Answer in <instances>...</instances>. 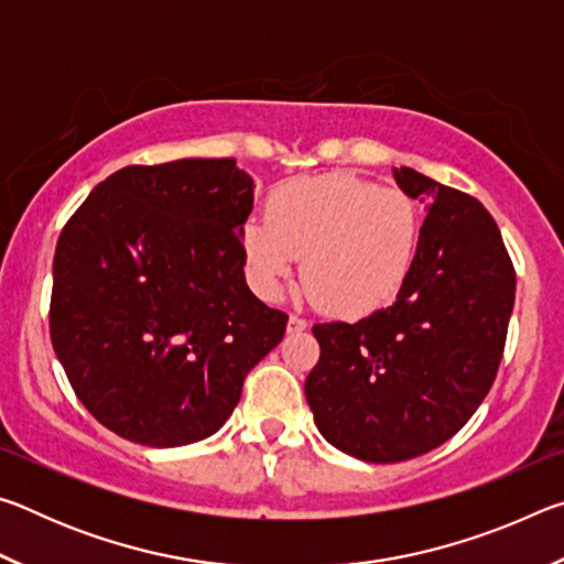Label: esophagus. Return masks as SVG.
<instances>
[{"label": "esophagus", "mask_w": 564, "mask_h": 564, "mask_svg": "<svg viewBox=\"0 0 564 564\" xmlns=\"http://www.w3.org/2000/svg\"><path fill=\"white\" fill-rule=\"evenodd\" d=\"M308 328V321H303L301 316H289V333H301Z\"/></svg>", "instance_id": "34e87169"}]
</instances>
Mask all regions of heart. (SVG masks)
Returning <instances> with one entry per match:
<instances>
[{
  "label": "heart",
  "instance_id": "heart-1",
  "mask_svg": "<svg viewBox=\"0 0 564 564\" xmlns=\"http://www.w3.org/2000/svg\"><path fill=\"white\" fill-rule=\"evenodd\" d=\"M238 243L248 281L263 299H279L303 256L311 299L333 316L360 318L388 305L408 281L420 212L403 191L333 171L275 188L265 218H246Z\"/></svg>",
  "mask_w": 564,
  "mask_h": 564
}]
</instances>
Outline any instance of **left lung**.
Segmentation results:
<instances>
[{
  "instance_id": "obj_1",
  "label": "left lung",
  "mask_w": 564,
  "mask_h": 564,
  "mask_svg": "<svg viewBox=\"0 0 564 564\" xmlns=\"http://www.w3.org/2000/svg\"><path fill=\"white\" fill-rule=\"evenodd\" d=\"M393 176L427 214L413 269L388 308L313 326L321 358L305 378L321 435L366 463L410 460L460 431L498 376L514 303L488 208L415 169Z\"/></svg>"
}]
</instances>
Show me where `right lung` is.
Segmentation results:
<instances>
[{"instance_id":"add662e5","label":"right lung","mask_w":564,"mask_h":564,"mask_svg":"<svg viewBox=\"0 0 564 564\" xmlns=\"http://www.w3.org/2000/svg\"><path fill=\"white\" fill-rule=\"evenodd\" d=\"M253 178L234 159L127 166L91 191L54 253L50 333L84 408L131 443L214 435L289 316L246 285Z\"/></svg>"}]
</instances>
